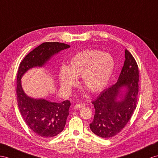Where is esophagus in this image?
Instances as JSON below:
<instances>
[{
  "label": "esophagus",
  "mask_w": 158,
  "mask_h": 158,
  "mask_svg": "<svg viewBox=\"0 0 158 158\" xmlns=\"http://www.w3.org/2000/svg\"><path fill=\"white\" fill-rule=\"evenodd\" d=\"M85 106V103H78V104H76L75 106H74L75 108L76 109H79V108H81Z\"/></svg>",
  "instance_id": "obj_1"
}]
</instances>
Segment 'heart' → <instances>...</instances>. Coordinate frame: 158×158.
<instances>
[{"label": "heart", "mask_w": 158, "mask_h": 158, "mask_svg": "<svg viewBox=\"0 0 158 158\" xmlns=\"http://www.w3.org/2000/svg\"><path fill=\"white\" fill-rule=\"evenodd\" d=\"M115 68L110 54L97 50L81 52L75 55L68 67L62 66L59 80L64 90L69 91L81 77L84 87L92 93L102 91L107 86Z\"/></svg>", "instance_id": "b5f03b06"}]
</instances>
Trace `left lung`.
Wrapping results in <instances>:
<instances>
[{"label":"left lung","mask_w":158,"mask_h":158,"mask_svg":"<svg viewBox=\"0 0 158 158\" xmlns=\"http://www.w3.org/2000/svg\"><path fill=\"white\" fill-rule=\"evenodd\" d=\"M123 67L116 83L108 87L92 101L95 114L89 127L93 133L103 138H110L119 133L131 118L136 108L139 91V70L134 57L125 51ZM127 89L120 94L121 89ZM119 96H122L120 101Z\"/></svg>","instance_id":"1"}]
</instances>
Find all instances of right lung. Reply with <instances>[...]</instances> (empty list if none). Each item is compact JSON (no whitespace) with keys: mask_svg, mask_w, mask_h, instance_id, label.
I'll list each match as a JSON object with an SVG mask.
<instances>
[{"mask_svg":"<svg viewBox=\"0 0 158 158\" xmlns=\"http://www.w3.org/2000/svg\"><path fill=\"white\" fill-rule=\"evenodd\" d=\"M69 47V44L59 42L43 43L26 55L19 67L17 97L20 112L28 127L44 138L54 137L63 130L71 103L69 100L55 103L31 98L23 91L21 79L30 69L43 66L52 55Z\"/></svg>","mask_w":158,"mask_h":158,"instance_id":"right-lung-1","label":"right lung"}]
</instances>
